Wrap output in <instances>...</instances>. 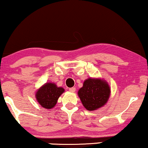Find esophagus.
<instances>
[{
  "label": "esophagus",
  "mask_w": 148,
  "mask_h": 148,
  "mask_svg": "<svg viewBox=\"0 0 148 148\" xmlns=\"http://www.w3.org/2000/svg\"><path fill=\"white\" fill-rule=\"evenodd\" d=\"M69 90H70L71 92H74L75 91V88H74V87H72V88H69Z\"/></svg>",
  "instance_id": "34e87169"
}]
</instances>
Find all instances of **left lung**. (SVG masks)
<instances>
[{"label":"left lung","instance_id":"left-lung-1","mask_svg":"<svg viewBox=\"0 0 148 148\" xmlns=\"http://www.w3.org/2000/svg\"><path fill=\"white\" fill-rule=\"evenodd\" d=\"M77 93L85 108L92 111L107 103L110 97V88L104 79L88 78L85 80Z\"/></svg>","mask_w":148,"mask_h":148}]
</instances>
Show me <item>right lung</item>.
I'll use <instances>...</instances> for the list:
<instances>
[{
	"label": "right lung",
	"instance_id": "add662e5",
	"mask_svg": "<svg viewBox=\"0 0 148 148\" xmlns=\"http://www.w3.org/2000/svg\"><path fill=\"white\" fill-rule=\"evenodd\" d=\"M64 92L62 87H58L56 84H45L37 90L36 98L39 104L46 109H51L57 103L58 98Z\"/></svg>",
	"mask_w": 148,
	"mask_h": 148
}]
</instances>
